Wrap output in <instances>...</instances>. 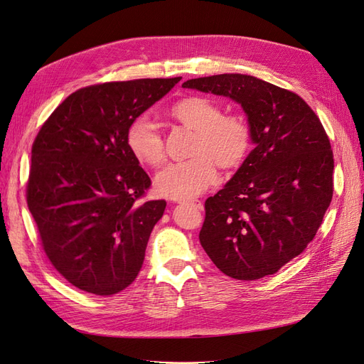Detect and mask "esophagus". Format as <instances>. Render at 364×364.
Segmentation results:
<instances>
[{
	"label": "esophagus",
	"mask_w": 364,
	"mask_h": 364,
	"mask_svg": "<svg viewBox=\"0 0 364 364\" xmlns=\"http://www.w3.org/2000/svg\"><path fill=\"white\" fill-rule=\"evenodd\" d=\"M186 204H187V205H192V207H195V208H198V210H203V208H204L203 203H200V200H196V199H193V200H186Z\"/></svg>",
	"instance_id": "obj_1"
}]
</instances>
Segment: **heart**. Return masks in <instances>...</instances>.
I'll return each instance as SVG.
<instances>
[{"label": "heart", "instance_id": "1", "mask_svg": "<svg viewBox=\"0 0 364 364\" xmlns=\"http://www.w3.org/2000/svg\"><path fill=\"white\" fill-rule=\"evenodd\" d=\"M172 117L196 132L195 153L199 156L168 165L157 173L156 187L166 198L191 199L216 183V164L220 168H234L243 160L249 148L250 132L243 118L222 117L216 102L200 96L180 100L172 107ZM127 145L141 164L151 168L164 164V136L150 115H141L130 124Z\"/></svg>", "mask_w": 364, "mask_h": 364}]
</instances>
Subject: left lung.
Wrapping results in <instances>:
<instances>
[{"label": "left lung", "instance_id": "1", "mask_svg": "<svg viewBox=\"0 0 364 364\" xmlns=\"http://www.w3.org/2000/svg\"><path fill=\"white\" fill-rule=\"evenodd\" d=\"M184 88L230 97L247 117L253 150L205 200L199 241L226 276L274 274L314 240L333 196V151L297 94L250 75L191 79Z\"/></svg>", "mask_w": 364, "mask_h": 364}]
</instances>
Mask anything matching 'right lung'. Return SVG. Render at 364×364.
<instances>
[{
  "label": "right lung",
  "instance_id": "1",
  "mask_svg": "<svg viewBox=\"0 0 364 364\" xmlns=\"http://www.w3.org/2000/svg\"><path fill=\"white\" fill-rule=\"evenodd\" d=\"M181 77L106 82L70 94L40 129L26 203L45 253L79 289L112 295L136 279L165 200L127 145L130 124Z\"/></svg>",
  "mask_w": 364,
  "mask_h": 364
}]
</instances>
